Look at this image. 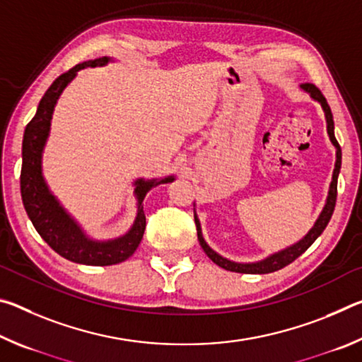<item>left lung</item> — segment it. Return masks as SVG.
Segmentation results:
<instances>
[{
  "label": "left lung",
  "instance_id": "8db88e82",
  "mask_svg": "<svg viewBox=\"0 0 362 362\" xmlns=\"http://www.w3.org/2000/svg\"><path fill=\"white\" fill-rule=\"evenodd\" d=\"M302 89H305L306 93H308L311 97H313L315 100H317L321 103V107L324 110V113H326V121H327V134L330 137V142L334 144V146L337 148V161H335V169H334V175H332V183H330V189H329V196H327V203L326 207H324V211L321 212L320 218H317V222L315 223L313 228L310 230L308 235H306L302 241L293 244V246L287 247L284 250H281V252L274 254L272 257H268V259L262 260V262H257V263H235V262H230L223 259V257H220L217 252H214V250L207 246L203 235H201V226L198 218L194 216V222H196V230H198V240L201 247L206 252V255L209 257V259L216 263V265L222 267L225 269H228V272H236V273H250V274H265V273H273V272H278V269L284 268L292 263L296 259H298L300 255H302L306 249H308L311 244L316 241V238L321 235L326 228L330 217H332L334 209H335V201H337V180H339V173H340V168H341V148L339 142H337L335 139V134H334V118H332V112H330V107L326 100V97L322 95V93L320 89L316 88L315 84L311 83H305L302 84Z\"/></svg>",
  "mask_w": 362,
  "mask_h": 362
}]
</instances>
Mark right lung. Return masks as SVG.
I'll return each mask as SVG.
<instances>
[{
  "instance_id": "1",
  "label": "right lung",
  "mask_w": 362,
  "mask_h": 362,
  "mask_svg": "<svg viewBox=\"0 0 362 362\" xmlns=\"http://www.w3.org/2000/svg\"><path fill=\"white\" fill-rule=\"evenodd\" d=\"M107 62L108 59H95L90 60V62L78 64L69 71L62 73L51 84V88L46 90V94L40 100L33 119L28 122L25 132H23L21 170V193L23 207H25L35 230L40 233L42 240L66 260L83 263V265L100 267L121 263L136 252L140 241H142L146 223L142 204L145 194L148 193L151 187L174 180L173 177H168V179L159 182L137 180L136 193L139 198V207L136 223H134L131 231L126 236L108 243H95L88 240L83 235V231L78 228V225L66 216L57 201L54 199V196L49 193L41 175V151L49 134L54 105H56L59 95L65 86L75 78L78 70L84 69V66L102 65Z\"/></svg>"
}]
</instances>
